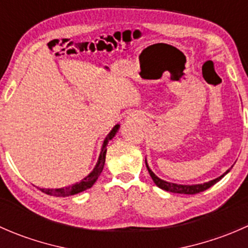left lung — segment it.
Segmentation results:
<instances>
[{"instance_id":"1","label":"left lung","mask_w":248,"mask_h":248,"mask_svg":"<svg viewBox=\"0 0 248 248\" xmlns=\"http://www.w3.org/2000/svg\"><path fill=\"white\" fill-rule=\"evenodd\" d=\"M145 164H146V168L149 170L150 176L152 177L154 182L156 184V186H158L159 188L164 189L167 192H172V193H180V194H197V193H201V192L205 191V189L210 188L211 186H214L216 182H218L222 177L224 176L226 174H228L231 169H228L224 174H222L221 176L217 177V179L211 180L209 182H205V184H199V185H177V184H172V182H168V181H164V180L159 179L157 175H155V172L149 168L147 166V162L146 158H145Z\"/></svg>"}]
</instances>
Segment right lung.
Wrapping results in <instances>:
<instances>
[{
    "label": "right lung",
    "mask_w": 248,
    "mask_h": 248,
    "mask_svg": "<svg viewBox=\"0 0 248 248\" xmlns=\"http://www.w3.org/2000/svg\"><path fill=\"white\" fill-rule=\"evenodd\" d=\"M120 124H116L111 131L109 132V134L107 136V138L104 139L103 146H102V151L99 154L98 161H97L96 167L93 168V170L90 172L86 177L81 180L80 182H77V184L72 185V186L68 187H62V188H39L43 193L47 194V196H54V197H69L74 196V194L80 193V192H84L86 189L91 188L93 186L94 182L97 181V179L101 175L102 170H103L104 162H106V155H107V145H108L109 140H111L116 134V132L119 131Z\"/></svg>",
    "instance_id": "obj_1"
}]
</instances>
